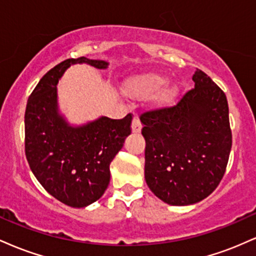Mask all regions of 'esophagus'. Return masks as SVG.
<instances>
[{
	"label": "esophagus",
	"mask_w": 256,
	"mask_h": 256,
	"mask_svg": "<svg viewBox=\"0 0 256 256\" xmlns=\"http://www.w3.org/2000/svg\"><path fill=\"white\" fill-rule=\"evenodd\" d=\"M131 130L134 134H140V130H142V124H140V119L137 116H134V120H132V125H131Z\"/></svg>",
	"instance_id": "obj_1"
}]
</instances>
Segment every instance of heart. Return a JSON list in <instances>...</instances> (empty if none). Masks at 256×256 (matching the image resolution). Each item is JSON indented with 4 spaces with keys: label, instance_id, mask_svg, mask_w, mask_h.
<instances>
[{
    "label": "heart",
    "instance_id": "b5f03b06",
    "mask_svg": "<svg viewBox=\"0 0 256 256\" xmlns=\"http://www.w3.org/2000/svg\"><path fill=\"white\" fill-rule=\"evenodd\" d=\"M124 90L131 98L152 95V102L158 107L172 104L179 95L177 85L166 83V77L154 72H143L131 76L125 80Z\"/></svg>",
    "mask_w": 256,
    "mask_h": 256
}]
</instances>
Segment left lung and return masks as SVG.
I'll return each mask as SVG.
<instances>
[{
    "label": "left lung",
    "mask_w": 256,
    "mask_h": 256,
    "mask_svg": "<svg viewBox=\"0 0 256 256\" xmlns=\"http://www.w3.org/2000/svg\"><path fill=\"white\" fill-rule=\"evenodd\" d=\"M192 80L194 89L177 106L140 116L146 185L171 206L194 204L210 196L224 176L231 152L225 94L201 70Z\"/></svg>",
    "instance_id": "left-lung-1"
}]
</instances>
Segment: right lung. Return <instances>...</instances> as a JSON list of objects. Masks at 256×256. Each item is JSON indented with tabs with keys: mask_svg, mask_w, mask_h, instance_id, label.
<instances>
[{
	"mask_svg": "<svg viewBox=\"0 0 256 256\" xmlns=\"http://www.w3.org/2000/svg\"><path fill=\"white\" fill-rule=\"evenodd\" d=\"M86 64L108 68L107 61L68 58L46 72L28 98L25 112V154L37 180L52 196L74 208L86 207L104 195L110 165L131 134V114L71 124L58 107L56 85L67 68Z\"/></svg>",
	"mask_w": 256,
	"mask_h": 256,
	"instance_id": "obj_1",
	"label": "right lung"
}]
</instances>
